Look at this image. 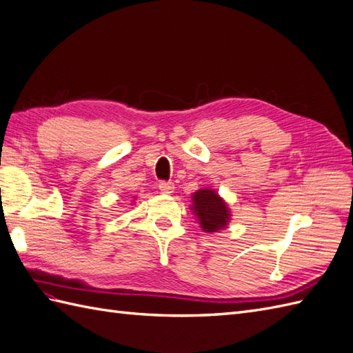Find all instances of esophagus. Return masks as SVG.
<instances>
[{"label": "esophagus", "mask_w": 353, "mask_h": 353, "mask_svg": "<svg viewBox=\"0 0 353 353\" xmlns=\"http://www.w3.org/2000/svg\"><path fill=\"white\" fill-rule=\"evenodd\" d=\"M159 188L163 193H172V192H174L175 187H174V183H170V181H160Z\"/></svg>", "instance_id": "34e87169"}]
</instances>
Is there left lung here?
<instances>
[{
    "label": "left lung",
    "instance_id": "left-lung-1",
    "mask_svg": "<svg viewBox=\"0 0 353 353\" xmlns=\"http://www.w3.org/2000/svg\"><path fill=\"white\" fill-rule=\"evenodd\" d=\"M193 211L205 232H217L226 228L230 216L221 197L208 188L197 190L193 194Z\"/></svg>",
    "mask_w": 353,
    "mask_h": 353
}]
</instances>
